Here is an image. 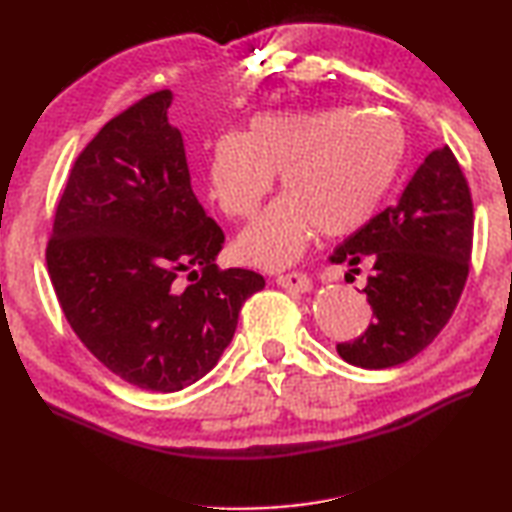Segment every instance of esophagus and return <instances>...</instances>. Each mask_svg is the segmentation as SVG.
Returning a JSON list of instances; mask_svg holds the SVG:
<instances>
[{
  "label": "esophagus",
  "instance_id": "obj_1",
  "mask_svg": "<svg viewBox=\"0 0 512 512\" xmlns=\"http://www.w3.org/2000/svg\"><path fill=\"white\" fill-rule=\"evenodd\" d=\"M277 284H280L282 289H287L291 293H307L311 291V282L307 275L302 273H287V275H277Z\"/></svg>",
  "mask_w": 512,
  "mask_h": 512
}]
</instances>
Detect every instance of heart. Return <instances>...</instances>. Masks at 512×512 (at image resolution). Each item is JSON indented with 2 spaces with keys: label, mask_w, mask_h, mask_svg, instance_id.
Segmentation results:
<instances>
[{
  "label": "heart",
  "mask_w": 512,
  "mask_h": 512,
  "mask_svg": "<svg viewBox=\"0 0 512 512\" xmlns=\"http://www.w3.org/2000/svg\"><path fill=\"white\" fill-rule=\"evenodd\" d=\"M404 153L400 124L375 112H264L212 144L207 183L223 214L248 219L280 173L284 194L241 232L237 250L250 264L282 268L316 232L336 239L361 230L393 189Z\"/></svg>",
  "instance_id": "heart-1"
}]
</instances>
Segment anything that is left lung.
Wrapping results in <instances>:
<instances>
[{"label":"left lung","mask_w":512,"mask_h":512,"mask_svg":"<svg viewBox=\"0 0 512 512\" xmlns=\"http://www.w3.org/2000/svg\"><path fill=\"white\" fill-rule=\"evenodd\" d=\"M474 210L449 146L431 151L393 207L329 255L332 264H372L363 293L372 307L366 334L339 343L352 366L384 370L413 359L436 339L461 298L472 255Z\"/></svg>","instance_id":"obj_1"}]
</instances>
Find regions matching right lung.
<instances>
[{"label":"right lung","mask_w":512,"mask_h":512,"mask_svg":"<svg viewBox=\"0 0 512 512\" xmlns=\"http://www.w3.org/2000/svg\"><path fill=\"white\" fill-rule=\"evenodd\" d=\"M160 90L110 119L76 158L60 196L47 268L60 309L110 372L146 391H183L235 336L264 289L216 266L225 235L192 189L183 135ZM189 272L195 282H175Z\"/></svg>","instance_id":"right-lung-1"}]
</instances>
